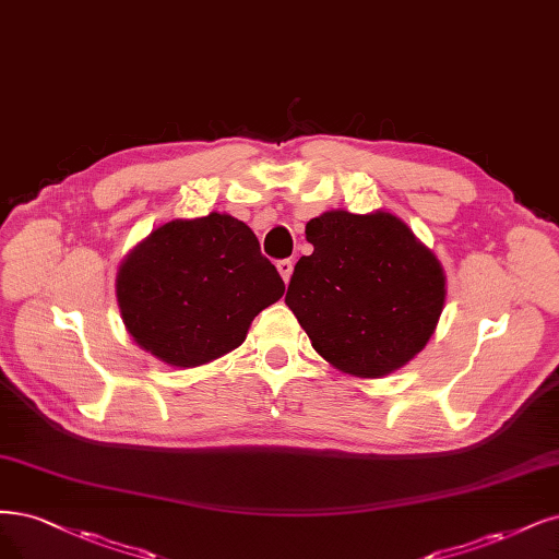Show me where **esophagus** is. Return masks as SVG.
Listing matches in <instances>:
<instances>
[{"label": "esophagus", "mask_w": 559, "mask_h": 559, "mask_svg": "<svg viewBox=\"0 0 559 559\" xmlns=\"http://www.w3.org/2000/svg\"><path fill=\"white\" fill-rule=\"evenodd\" d=\"M277 271H280V275H282L284 284H288V280H292V273H294V263L288 261V259L277 261Z\"/></svg>", "instance_id": "1"}]
</instances>
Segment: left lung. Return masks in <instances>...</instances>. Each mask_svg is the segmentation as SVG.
<instances>
[{
	"instance_id": "left-lung-1",
	"label": "left lung",
	"mask_w": 559,
	"mask_h": 559,
	"mask_svg": "<svg viewBox=\"0 0 559 559\" xmlns=\"http://www.w3.org/2000/svg\"><path fill=\"white\" fill-rule=\"evenodd\" d=\"M286 305L333 368L377 379L407 365L437 329L447 298L441 263L391 213L331 210L305 226Z\"/></svg>"
}]
</instances>
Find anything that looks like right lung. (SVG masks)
<instances>
[{
  "instance_id": "obj_1",
  "label": "right lung",
  "mask_w": 559,
  "mask_h": 559,
  "mask_svg": "<svg viewBox=\"0 0 559 559\" xmlns=\"http://www.w3.org/2000/svg\"><path fill=\"white\" fill-rule=\"evenodd\" d=\"M115 288L141 349L173 368H197L240 346L284 282L252 228L210 213L152 230L122 261Z\"/></svg>"
}]
</instances>
